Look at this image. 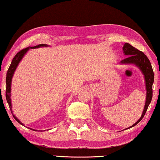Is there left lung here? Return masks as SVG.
<instances>
[{"mask_svg": "<svg viewBox=\"0 0 160 160\" xmlns=\"http://www.w3.org/2000/svg\"><path fill=\"white\" fill-rule=\"evenodd\" d=\"M123 50L124 54L126 56H128V57L121 61V63L134 64L135 66L139 68V69L142 71V74L144 75L145 88L146 91H147L145 104L142 116H140V119H138V121L136 123H135L133 125L128 128H131L132 127L137 125L144 117L145 113L148 110L149 104H150L152 101V84L154 82V72L150 61H149L148 58L145 55L144 53L135 48L128 43H125V44L123 45Z\"/></svg>", "mask_w": 160, "mask_h": 160, "instance_id": "left-lung-1", "label": "left lung"}]
</instances>
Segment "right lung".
I'll use <instances>...</instances> for the list:
<instances>
[{"label": "right lung", "instance_id": "obj_1", "mask_svg": "<svg viewBox=\"0 0 160 160\" xmlns=\"http://www.w3.org/2000/svg\"><path fill=\"white\" fill-rule=\"evenodd\" d=\"M44 47H48V45H47V44H39L37 46H35V47H27L25 48H24V49H22L21 51H19V52L14 56V58H13L12 61L11 62V64H10V66L9 68H8V72H7V75H6V90H5V97H6L7 102L9 105L10 109V111H11V113H12L13 117H14V118L18 121L19 123H20L21 125H22V126H24L23 123H21L20 121L19 120V119L17 117H16V116L14 114H13L12 111L11 99H10V92H11L12 78L13 74H14L16 68H17L19 63H20V61L22 60V58L24 57V56H25V54L27 52H28L29 49H30V48H36ZM32 130H33V131H37V130H34V129H32Z\"/></svg>", "mask_w": 160, "mask_h": 160}]
</instances>
